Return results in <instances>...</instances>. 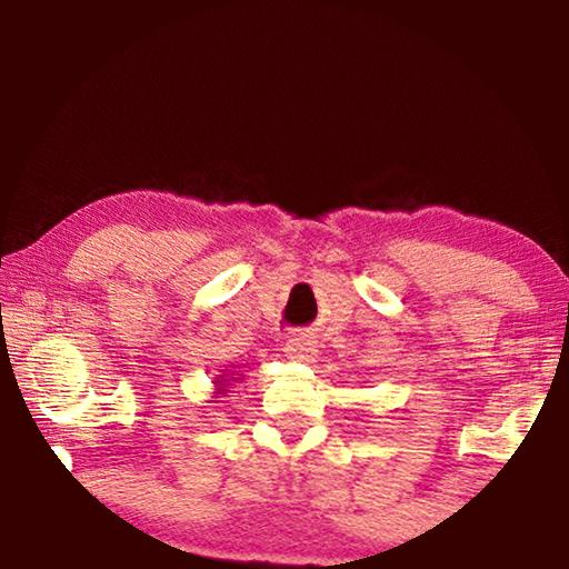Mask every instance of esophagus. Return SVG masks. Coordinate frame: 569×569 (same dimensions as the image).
<instances>
[{
  "instance_id": "esophagus-1",
  "label": "esophagus",
  "mask_w": 569,
  "mask_h": 569,
  "mask_svg": "<svg viewBox=\"0 0 569 569\" xmlns=\"http://www.w3.org/2000/svg\"><path fill=\"white\" fill-rule=\"evenodd\" d=\"M283 351H286V356H291V359L308 361V359H313V353H316V343H313L311 339H308V336H303V333H296V336H291V339L286 341Z\"/></svg>"
}]
</instances>
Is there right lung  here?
I'll list each match as a JSON object with an SVG mask.
<instances>
[{"label":"right lung","mask_w":569,"mask_h":569,"mask_svg":"<svg viewBox=\"0 0 569 569\" xmlns=\"http://www.w3.org/2000/svg\"><path fill=\"white\" fill-rule=\"evenodd\" d=\"M243 379V373H238V371H230V369H220V377H216V397H220V393H226L228 391V387H230V381H240Z\"/></svg>","instance_id":"right-lung-1"}]
</instances>
